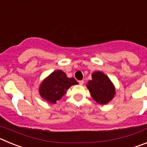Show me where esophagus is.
<instances>
[{"mask_svg": "<svg viewBox=\"0 0 147 147\" xmlns=\"http://www.w3.org/2000/svg\"><path fill=\"white\" fill-rule=\"evenodd\" d=\"M79 83H80V85H83L84 84V80H80V81H79Z\"/></svg>", "mask_w": 147, "mask_h": 147, "instance_id": "obj_1", "label": "esophagus"}]
</instances>
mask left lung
Instances as JSON below:
<instances>
[{
	"label": "left lung",
	"mask_w": 147,
	"mask_h": 147,
	"mask_svg": "<svg viewBox=\"0 0 147 147\" xmlns=\"http://www.w3.org/2000/svg\"><path fill=\"white\" fill-rule=\"evenodd\" d=\"M87 88L92 98L100 105H106L113 98L115 89L108 76L101 71L92 74V80H89Z\"/></svg>",
	"instance_id": "obj_1"
}]
</instances>
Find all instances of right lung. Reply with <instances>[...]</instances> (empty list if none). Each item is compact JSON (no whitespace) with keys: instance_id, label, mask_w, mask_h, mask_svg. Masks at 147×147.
<instances>
[{"instance_id":"obj_1","label":"right lung","mask_w":147,"mask_h":147,"mask_svg":"<svg viewBox=\"0 0 147 147\" xmlns=\"http://www.w3.org/2000/svg\"><path fill=\"white\" fill-rule=\"evenodd\" d=\"M78 82L74 78H68L61 70L54 71L42 81L39 88V93L43 99L51 104L57 103L58 100L66 93V90Z\"/></svg>"}]
</instances>
